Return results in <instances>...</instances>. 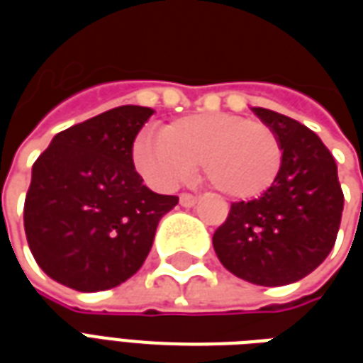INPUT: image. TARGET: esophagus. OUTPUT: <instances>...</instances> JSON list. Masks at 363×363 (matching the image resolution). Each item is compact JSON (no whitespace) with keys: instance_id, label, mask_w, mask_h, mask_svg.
Returning <instances> with one entry per match:
<instances>
[{"instance_id":"esophagus-1","label":"esophagus","mask_w":363,"mask_h":363,"mask_svg":"<svg viewBox=\"0 0 363 363\" xmlns=\"http://www.w3.org/2000/svg\"><path fill=\"white\" fill-rule=\"evenodd\" d=\"M179 200H181V206H184V208H190V206H194L198 202V198L189 194V192H182Z\"/></svg>"}]
</instances>
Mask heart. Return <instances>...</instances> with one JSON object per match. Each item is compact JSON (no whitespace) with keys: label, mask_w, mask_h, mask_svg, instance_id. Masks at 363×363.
Segmentation results:
<instances>
[{"label":"heart","mask_w":363,"mask_h":363,"mask_svg":"<svg viewBox=\"0 0 363 363\" xmlns=\"http://www.w3.org/2000/svg\"><path fill=\"white\" fill-rule=\"evenodd\" d=\"M132 153L135 169L157 189H173L202 163L212 186L239 200L264 194L280 174L284 155L268 124L225 112L182 116L163 135L142 132Z\"/></svg>","instance_id":"b5f03b06"}]
</instances>
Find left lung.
I'll return each mask as SVG.
<instances>
[{
	"label": "left lung",
	"mask_w": 363,
	"mask_h": 363,
	"mask_svg": "<svg viewBox=\"0 0 363 363\" xmlns=\"http://www.w3.org/2000/svg\"><path fill=\"white\" fill-rule=\"evenodd\" d=\"M252 111L280 138V174L260 198L231 204L213 249L237 278L286 286L311 274L335 247L344 194L335 157L319 135L280 112Z\"/></svg>",
	"instance_id": "left-lung-1"
}]
</instances>
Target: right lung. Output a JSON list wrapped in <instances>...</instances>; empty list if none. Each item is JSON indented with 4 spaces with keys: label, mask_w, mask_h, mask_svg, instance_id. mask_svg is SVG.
I'll list each match as a JSON object with an SVG mask.
<instances>
[{
    "label": "right lung",
    "mask_w": 363,
    "mask_h": 363,
    "mask_svg": "<svg viewBox=\"0 0 363 363\" xmlns=\"http://www.w3.org/2000/svg\"><path fill=\"white\" fill-rule=\"evenodd\" d=\"M153 114L124 104L54 135L33 165L25 233L36 264L77 291L120 286L142 268L177 196L151 192L132 147Z\"/></svg>",
    "instance_id": "obj_1"
}]
</instances>
